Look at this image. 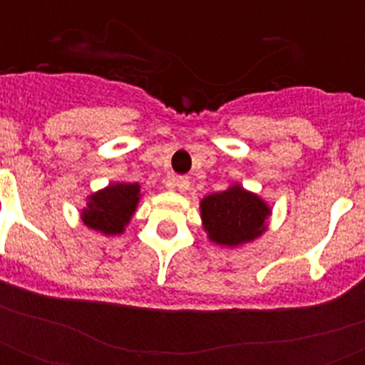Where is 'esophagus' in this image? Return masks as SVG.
I'll list each match as a JSON object with an SVG mask.
<instances>
[{
	"mask_svg": "<svg viewBox=\"0 0 365 365\" xmlns=\"http://www.w3.org/2000/svg\"><path fill=\"white\" fill-rule=\"evenodd\" d=\"M172 187H176L178 191H187L189 189V178H176V180H172Z\"/></svg>",
	"mask_w": 365,
	"mask_h": 365,
	"instance_id": "34e87169",
	"label": "esophagus"
}]
</instances>
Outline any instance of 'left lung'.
I'll list each match as a JSON object with an SVG mask.
<instances>
[{"instance_id": "left-lung-1", "label": "left lung", "mask_w": 365, "mask_h": 365, "mask_svg": "<svg viewBox=\"0 0 365 365\" xmlns=\"http://www.w3.org/2000/svg\"><path fill=\"white\" fill-rule=\"evenodd\" d=\"M200 220L206 237L222 248H240L265 233L271 206L257 193L231 183L225 191L200 199Z\"/></svg>"}]
</instances>
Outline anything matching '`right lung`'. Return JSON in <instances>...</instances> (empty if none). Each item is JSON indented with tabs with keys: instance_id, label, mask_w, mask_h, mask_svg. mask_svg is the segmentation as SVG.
<instances>
[{
	"instance_id": "add662e5",
	"label": "right lung",
	"mask_w": 365,
	"mask_h": 365,
	"mask_svg": "<svg viewBox=\"0 0 365 365\" xmlns=\"http://www.w3.org/2000/svg\"><path fill=\"white\" fill-rule=\"evenodd\" d=\"M142 197V187L136 182L108 183L104 189L88 195L81 210V222L106 237L123 235Z\"/></svg>"
}]
</instances>
